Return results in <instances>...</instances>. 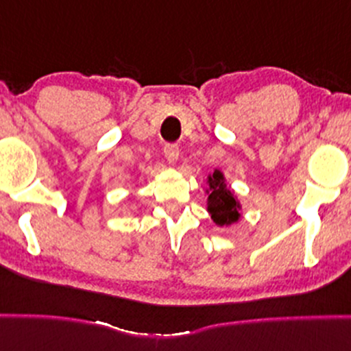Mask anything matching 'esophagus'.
Listing matches in <instances>:
<instances>
[{"label":"esophagus","mask_w":351,"mask_h":351,"mask_svg":"<svg viewBox=\"0 0 351 351\" xmlns=\"http://www.w3.org/2000/svg\"><path fill=\"white\" fill-rule=\"evenodd\" d=\"M178 156H180V148L176 145H167L165 147V158L170 165H175L178 162Z\"/></svg>","instance_id":"obj_1"}]
</instances>
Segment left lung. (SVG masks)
<instances>
[{"label":"left lung","mask_w":351,"mask_h":351,"mask_svg":"<svg viewBox=\"0 0 351 351\" xmlns=\"http://www.w3.org/2000/svg\"><path fill=\"white\" fill-rule=\"evenodd\" d=\"M206 211L213 223L219 228H228L239 223L243 217V204L239 198L226 183V176L221 170H215L206 176Z\"/></svg>","instance_id":"8db88e82"}]
</instances>
